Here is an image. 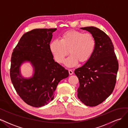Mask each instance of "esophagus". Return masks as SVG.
<instances>
[{"instance_id": "esophagus-1", "label": "esophagus", "mask_w": 128, "mask_h": 128, "mask_svg": "<svg viewBox=\"0 0 128 128\" xmlns=\"http://www.w3.org/2000/svg\"><path fill=\"white\" fill-rule=\"evenodd\" d=\"M68 72H69V74L70 75H72L73 74V71H72V70H68Z\"/></svg>"}]
</instances>
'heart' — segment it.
<instances>
[{"instance_id": "heart-1", "label": "heart", "mask_w": 128, "mask_h": 128, "mask_svg": "<svg viewBox=\"0 0 128 128\" xmlns=\"http://www.w3.org/2000/svg\"><path fill=\"white\" fill-rule=\"evenodd\" d=\"M96 47V41L90 34H84L76 30L64 32L60 40L55 39L49 44V49L57 63H64L65 57L71 55L66 60L68 66H73L79 62L84 63L89 60Z\"/></svg>"}]
</instances>
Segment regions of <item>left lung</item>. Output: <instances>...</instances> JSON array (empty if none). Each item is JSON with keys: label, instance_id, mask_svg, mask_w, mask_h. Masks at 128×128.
Wrapping results in <instances>:
<instances>
[{"label": "left lung", "instance_id": "obj_1", "mask_svg": "<svg viewBox=\"0 0 128 128\" xmlns=\"http://www.w3.org/2000/svg\"><path fill=\"white\" fill-rule=\"evenodd\" d=\"M81 28L94 36L96 47L89 60L74 71L80 84L78 97L86 105L95 106L112 93L118 63L112 40L104 32L94 26Z\"/></svg>", "mask_w": 128, "mask_h": 128}]
</instances>
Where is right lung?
<instances>
[{
  "label": "right lung",
  "mask_w": 128,
  "mask_h": 128,
  "mask_svg": "<svg viewBox=\"0 0 128 128\" xmlns=\"http://www.w3.org/2000/svg\"><path fill=\"white\" fill-rule=\"evenodd\" d=\"M57 28H36L24 34L14 49L11 57L10 76L20 97L27 104L40 108L49 104L62 80L68 72L55 62L49 49L52 33ZM30 61L34 68L33 76H22L20 66Z\"/></svg>",
  "instance_id": "1"
}]
</instances>
